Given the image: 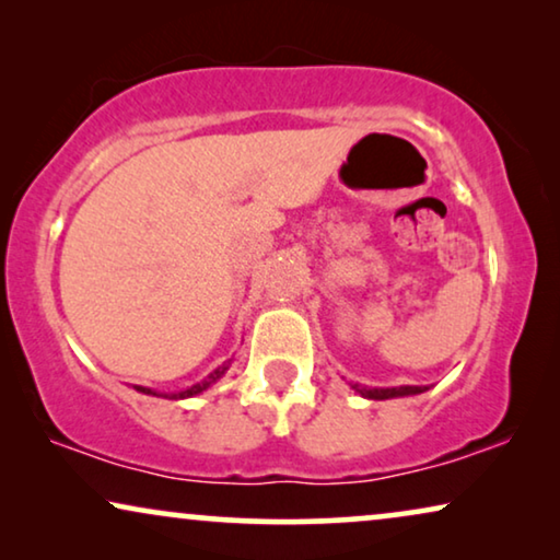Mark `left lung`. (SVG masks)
<instances>
[{"label":"left lung","instance_id":"8db88e82","mask_svg":"<svg viewBox=\"0 0 560 560\" xmlns=\"http://www.w3.org/2000/svg\"><path fill=\"white\" fill-rule=\"evenodd\" d=\"M362 397H370V400H389V397H405V395H420L425 393L428 387H416V385H402V387H362L351 385Z\"/></svg>","mask_w":560,"mask_h":560}]
</instances>
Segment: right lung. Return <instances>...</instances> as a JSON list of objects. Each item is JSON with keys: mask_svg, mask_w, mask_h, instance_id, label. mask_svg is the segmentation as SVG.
<instances>
[{"mask_svg": "<svg viewBox=\"0 0 560 560\" xmlns=\"http://www.w3.org/2000/svg\"><path fill=\"white\" fill-rule=\"evenodd\" d=\"M229 370V364H224V366H219V370H213L209 377L206 380H201V382H196V385H190L188 389H180V393H155V389H150V387H140V385H135V389L137 393H144V395H160V397H171V400H183V397H194V395H201L203 389H209L213 382H217L221 374H224Z\"/></svg>", "mask_w": 560, "mask_h": 560, "instance_id": "obj_1", "label": "right lung"}]
</instances>
